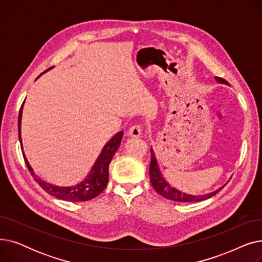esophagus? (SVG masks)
<instances>
[{
    "label": "esophagus",
    "mask_w": 262,
    "mask_h": 262,
    "mask_svg": "<svg viewBox=\"0 0 262 262\" xmlns=\"http://www.w3.org/2000/svg\"><path fill=\"white\" fill-rule=\"evenodd\" d=\"M127 135L129 137H132V138H139V137L141 136V127L139 125H134L132 126L128 132H127Z\"/></svg>",
    "instance_id": "1"
}]
</instances>
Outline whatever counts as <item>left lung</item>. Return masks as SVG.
<instances>
[{
    "mask_svg": "<svg viewBox=\"0 0 262 262\" xmlns=\"http://www.w3.org/2000/svg\"><path fill=\"white\" fill-rule=\"evenodd\" d=\"M214 79L219 82V84H225L228 85V82L220 77H214ZM150 154H152V158H150V164H149V180L150 184H152L153 188L158 192L160 195L163 198H166L171 201H176V202H181V203H189V202H202L207 200L213 195H215L220 190H222L224 186L220 187L215 191L210 192V193L207 194H202V195H194V194H189L186 193V192H182L178 189L172 187L167 181L166 178L163 177L161 170L159 168V164L156 158V155L154 153L153 147H150Z\"/></svg>",
    "mask_w": 262,
    "mask_h": 262,
    "instance_id": "left-lung-1",
    "label": "left lung"
}]
</instances>
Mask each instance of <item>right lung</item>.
<instances>
[{"label":"right lung","mask_w":262,"mask_h":262,"mask_svg":"<svg viewBox=\"0 0 262 262\" xmlns=\"http://www.w3.org/2000/svg\"><path fill=\"white\" fill-rule=\"evenodd\" d=\"M52 68L48 69L47 71L43 73L48 72L51 70ZM42 73V74H43ZM40 74V75H42ZM40 77V76H39ZM22 109L23 105L21 106L20 113H19V119H18V129H19V140L21 143V148L23 149L22 146V138H21V119H22ZM123 137V132L117 133L112 139H110L102 148V152L100 153L99 157L96 158L94 164L92 166L89 174L82 180L80 183L73 185V186H69V187H60V186H55L52 184H49L45 181L41 180V178L37 177L36 174L34 173L33 168L31 167L30 162L27 161L24 152H23V157L25 160V163L27 168H29L31 174L34 176L35 181L38 183V185L42 188L46 192H48L49 194L55 196L58 200L62 201H68V202H85V201H90L94 198L98 196L101 192L105 189L107 183H108V168H109V163L112 161L114 155L116 154L117 149L120 146L121 140Z\"/></svg>","instance_id":"1"}]
</instances>
